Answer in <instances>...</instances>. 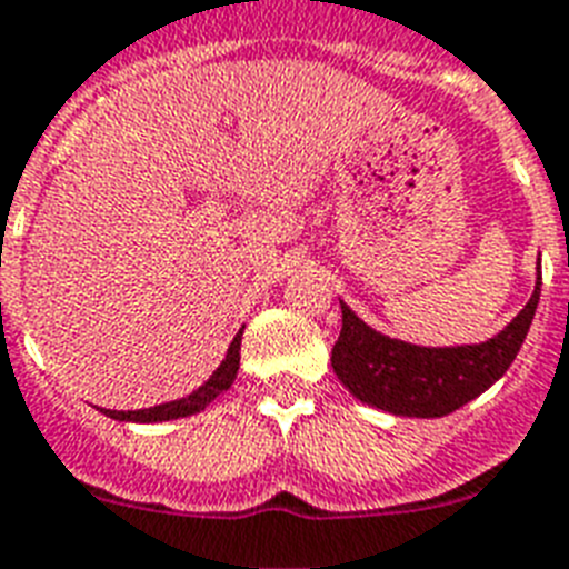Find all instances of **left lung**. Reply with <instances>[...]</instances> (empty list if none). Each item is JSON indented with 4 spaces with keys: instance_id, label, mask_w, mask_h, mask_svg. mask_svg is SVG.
<instances>
[{
    "instance_id": "1",
    "label": "left lung",
    "mask_w": 569,
    "mask_h": 569,
    "mask_svg": "<svg viewBox=\"0 0 569 569\" xmlns=\"http://www.w3.org/2000/svg\"><path fill=\"white\" fill-rule=\"evenodd\" d=\"M540 299V258L535 293L506 329L485 343L461 347H417L381 335L347 302L343 329L331 349V367L343 388L363 406L397 417H447L506 376L520 352Z\"/></svg>"
}]
</instances>
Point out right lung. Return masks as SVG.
<instances>
[{"label": "right lung", "instance_id": "right-lung-1", "mask_svg": "<svg viewBox=\"0 0 569 569\" xmlns=\"http://www.w3.org/2000/svg\"><path fill=\"white\" fill-rule=\"evenodd\" d=\"M240 338H243V329L234 335V340L229 343V352L222 358V363L211 372V379L206 385H199L193 393L181 399H172V402H163L156 408H138V411H111V408H102L104 417L120 422H163V420H179V417H190V413H199L202 408H208L213 399L226 393L231 388V381L238 379L240 370Z\"/></svg>", "mask_w": 569, "mask_h": 569}]
</instances>
